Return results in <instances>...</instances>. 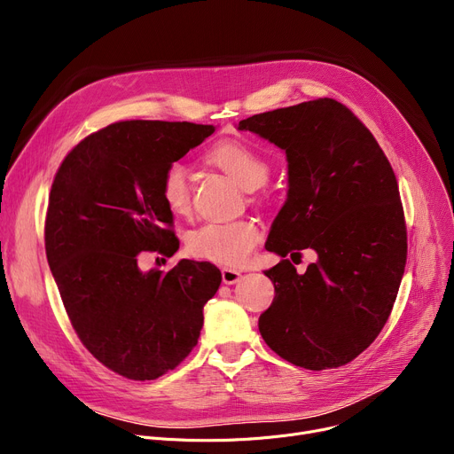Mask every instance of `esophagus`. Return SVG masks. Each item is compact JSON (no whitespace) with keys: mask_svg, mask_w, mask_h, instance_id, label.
I'll return each instance as SVG.
<instances>
[{"mask_svg":"<svg viewBox=\"0 0 454 454\" xmlns=\"http://www.w3.org/2000/svg\"><path fill=\"white\" fill-rule=\"evenodd\" d=\"M243 278V274L239 272V270H235V269H228V267H224L223 269V281L226 283V285H233V283H237Z\"/></svg>","mask_w":454,"mask_h":454,"instance_id":"34e87169","label":"esophagus"}]
</instances>
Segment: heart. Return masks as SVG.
Here are the masks:
<instances>
[{
	"label": "heart",
	"instance_id": "obj_1",
	"mask_svg": "<svg viewBox=\"0 0 454 454\" xmlns=\"http://www.w3.org/2000/svg\"><path fill=\"white\" fill-rule=\"evenodd\" d=\"M211 163L223 169L247 191H255L269 180L270 167L239 141H223L209 153ZM160 195L171 213L184 215L191 204L187 167L173 161L160 180ZM259 228L250 219L230 223H206L187 235V248L195 257L226 267H239L250 257L257 241Z\"/></svg>",
	"mask_w": 454,
	"mask_h": 454
}]
</instances>
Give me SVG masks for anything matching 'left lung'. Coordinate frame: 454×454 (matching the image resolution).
Masks as SVG:
<instances>
[{
	"label": "left lung",
	"mask_w": 454,
	"mask_h": 454,
	"mask_svg": "<svg viewBox=\"0 0 454 454\" xmlns=\"http://www.w3.org/2000/svg\"><path fill=\"white\" fill-rule=\"evenodd\" d=\"M237 130L287 156V200L265 248L283 257L265 276L274 300L259 333L281 359L305 370L339 368L385 327L407 263V226L392 165L372 132L335 99L243 119ZM311 247L298 275L284 257Z\"/></svg>",
	"instance_id": "8db88e82"
}]
</instances>
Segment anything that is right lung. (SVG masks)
I'll use <instances>...</instances> for the list:
<instances>
[{
	"label": "right lung",
	"mask_w": 454,
	"mask_h": 454,
	"mask_svg": "<svg viewBox=\"0 0 454 454\" xmlns=\"http://www.w3.org/2000/svg\"><path fill=\"white\" fill-rule=\"evenodd\" d=\"M213 132L187 121L114 123L84 137L53 180L47 263L81 342L123 377L153 380L176 368L219 291L221 270L207 261L180 259L169 272L137 267L141 252L178 250L160 180Z\"/></svg>",
	"instance_id": "right-lung-1"
}]
</instances>
